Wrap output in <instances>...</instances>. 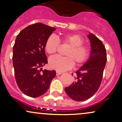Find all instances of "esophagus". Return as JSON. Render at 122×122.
<instances>
[{
  "instance_id": "obj_1",
  "label": "esophagus",
  "mask_w": 122,
  "mask_h": 122,
  "mask_svg": "<svg viewBox=\"0 0 122 122\" xmlns=\"http://www.w3.org/2000/svg\"><path fill=\"white\" fill-rule=\"evenodd\" d=\"M61 74H62V72H59V71H56V75H59Z\"/></svg>"
}]
</instances>
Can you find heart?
Returning a JSON list of instances; mask_svg holds the SVG:
<instances>
[{"mask_svg": "<svg viewBox=\"0 0 122 122\" xmlns=\"http://www.w3.org/2000/svg\"><path fill=\"white\" fill-rule=\"evenodd\" d=\"M63 44L69 45L70 47L66 53L67 57L54 56L49 59V66L57 71H66L74 66V62L76 65L82 64L86 61L88 56V49L83 43V39L78 34H66L61 36ZM59 40L54 35H50L46 40L45 49L50 55L56 52Z\"/></svg>", "mask_w": 122, "mask_h": 122, "instance_id": "obj_1", "label": "heart"}]
</instances>
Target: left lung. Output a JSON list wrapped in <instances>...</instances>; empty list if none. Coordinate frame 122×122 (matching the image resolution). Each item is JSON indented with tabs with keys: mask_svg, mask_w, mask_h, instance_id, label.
<instances>
[{
	"mask_svg": "<svg viewBox=\"0 0 122 122\" xmlns=\"http://www.w3.org/2000/svg\"><path fill=\"white\" fill-rule=\"evenodd\" d=\"M87 37L91 44L89 59L75 72V81L64 88L70 98L78 102L88 99L97 92L107 61L106 50L102 41L92 33Z\"/></svg>",
	"mask_w": 122,
	"mask_h": 122,
	"instance_id": "obj_1",
	"label": "left lung"
}]
</instances>
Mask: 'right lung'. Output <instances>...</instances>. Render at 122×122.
Wrapping results in <instances>:
<instances>
[{
	"label": "right lung",
	"mask_w": 122,
	"mask_h": 122,
	"mask_svg": "<svg viewBox=\"0 0 122 122\" xmlns=\"http://www.w3.org/2000/svg\"><path fill=\"white\" fill-rule=\"evenodd\" d=\"M55 30L38 23L21 30L16 38L12 56L15 79L20 90L28 97L43 95L56 76L55 70L41 72V67L48 63L46 41Z\"/></svg>",
	"instance_id": "add662e5"
}]
</instances>
